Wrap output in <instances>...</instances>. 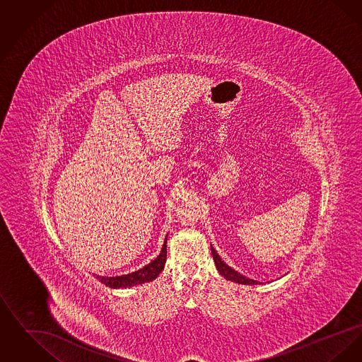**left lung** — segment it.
<instances>
[{
  "instance_id": "8db88e82",
  "label": "left lung",
  "mask_w": 362,
  "mask_h": 362,
  "mask_svg": "<svg viewBox=\"0 0 362 362\" xmlns=\"http://www.w3.org/2000/svg\"><path fill=\"white\" fill-rule=\"evenodd\" d=\"M210 250H211V255H213V259H214V263H216V266H217V270L220 272V274L224 276V278L232 281V282L243 284V285H258V284H260L258 281L250 279V278L243 276L240 273L235 272L233 269H230L228 264H225L224 262L221 260L220 255L216 252V250H214L213 247H211Z\"/></svg>"
}]
</instances>
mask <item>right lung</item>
Here are the masks:
<instances>
[{
  "label": "right lung",
  "instance_id": "1",
  "mask_svg": "<svg viewBox=\"0 0 362 362\" xmlns=\"http://www.w3.org/2000/svg\"><path fill=\"white\" fill-rule=\"evenodd\" d=\"M168 236V235H167ZM165 260H167V238L164 241V245L161 248L160 255L152 260L149 264H146L145 267L139 269L138 272H134L132 274L121 276H96L102 284L105 286L114 288V289H119V288H130V286H136L141 285L149 281H153L157 276L164 270L165 266Z\"/></svg>",
  "mask_w": 362,
  "mask_h": 362
}]
</instances>
